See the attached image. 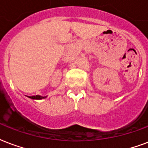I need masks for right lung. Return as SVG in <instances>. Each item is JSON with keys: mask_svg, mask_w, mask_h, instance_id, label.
<instances>
[{"mask_svg": "<svg viewBox=\"0 0 148 148\" xmlns=\"http://www.w3.org/2000/svg\"><path fill=\"white\" fill-rule=\"evenodd\" d=\"M29 98H31L32 99H44L45 97H42L41 95H32V96H29Z\"/></svg>", "mask_w": 148, "mask_h": 148, "instance_id": "add662e5", "label": "right lung"}]
</instances>
